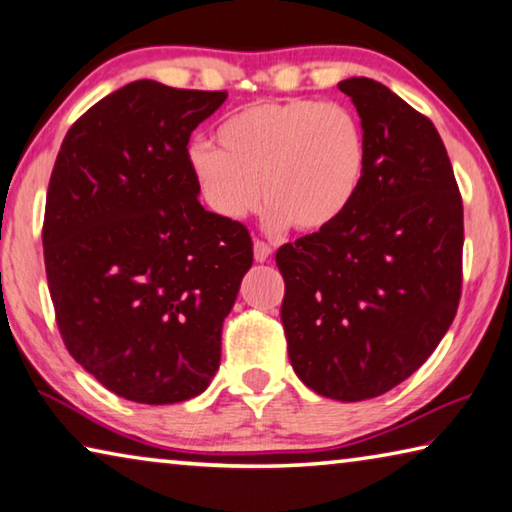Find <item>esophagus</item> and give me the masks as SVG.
Returning a JSON list of instances; mask_svg holds the SVG:
<instances>
[{
	"mask_svg": "<svg viewBox=\"0 0 512 512\" xmlns=\"http://www.w3.org/2000/svg\"><path fill=\"white\" fill-rule=\"evenodd\" d=\"M271 253H273V250H271L269 243H264V241H259V239L253 243V255H255V262H259V264L266 262V259L271 257Z\"/></svg>",
	"mask_w": 512,
	"mask_h": 512,
	"instance_id": "esophagus-1",
	"label": "esophagus"
}]
</instances>
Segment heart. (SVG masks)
<instances>
[{
  "label": "heart",
  "mask_w": 512,
  "mask_h": 512,
  "mask_svg": "<svg viewBox=\"0 0 512 512\" xmlns=\"http://www.w3.org/2000/svg\"><path fill=\"white\" fill-rule=\"evenodd\" d=\"M216 139H200L186 152L200 198L216 216L241 221L264 196L271 230H328L358 200L369 168L360 118L310 97L234 111Z\"/></svg>",
  "instance_id": "heart-1"
}]
</instances>
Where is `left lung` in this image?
<instances>
[{
  "mask_svg": "<svg viewBox=\"0 0 512 512\" xmlns=\"http://www.w3.org/2000/svg\"><path fill=\"white\" fill-rule=\"evenodd\" d=\"M369 141L342 221L285 243L280 319L296 376L335 401L389 392L428 360L456 316L462 200L435 125L387 86L339 81Z\"/></svg>",
  "mask_w": 512,
  "mask_h": 512,
  "instance_id": "obj_1",
  "label": "left lung"
}]
</instances>
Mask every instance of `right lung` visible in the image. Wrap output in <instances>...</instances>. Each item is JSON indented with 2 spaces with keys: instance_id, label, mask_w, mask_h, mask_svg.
<instances>
[{
  "instance_id": "right-lung-1",
  "label": "right lung",
  "mask_w": 512,
  "mask_h": 512,
  "mask_svg": "<svg viewBox=\"0 0 512 512\" xmlns=\"http://www.w3.org/2000/svg\"><path fill=\"white\" fill-rule=\"evenodd\" d=\"M223 91L132 81L61 143L43 223L63 344L109 392L168 405L205 392L221 330L253 266L239 221L207 212L186 164Z\"/></svg>"
}]
</instances>
